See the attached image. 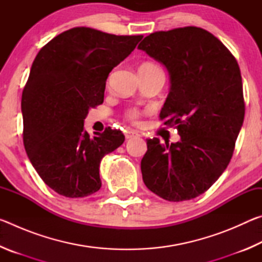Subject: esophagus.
Segmentation results:
<instances>
[{"mask_svg": "<svg viewBox=\"0 0 262 262\" xmlns=\"http://www.w3.org/2000/svg\"><path fill=\"white\" fill-rule=\"evenodd\" d=\"M141 136L140 133L137 130H134V129H128L126 132V137L127 139H133V137H139Z\"/></svg>", "mask_w": 262, "mask_h": 262, "instance_id": "34e87169", "label": "esophagus"}]
</instances>
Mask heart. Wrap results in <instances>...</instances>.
I'll use <instances>...</instances> for the list:
<instances>
[{"label": "heart", "mask_w": 262, "mask_h": 262, "mask_svg": "<svg viewBox=\"0 0 262 262\" xmlns=\"http://www.w3.org/2000/svg\"><path fill=\"white\" fill-rule=\"evenodd\" d=\"M140 69L162 70L161 68L158 67L157 64L152 63V62H144V63H142V64L140 66ZM141 115H142V112H141V111H140L139 108H136V107L128 108V110H126V112H125L126 119H127V120L132 121V122H137V121H139L140 118H141Z\"/></svg>", "instance_id": "obj_1"}]
</instances>
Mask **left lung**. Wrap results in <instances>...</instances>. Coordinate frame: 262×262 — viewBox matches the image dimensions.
Returning <instances> with one entry per match:
<instances>
[{
    "mask_svg": "<svg viewBox=\"0 0 262 262\" xmlns=\"http://www.w3.org/2000/svg\"><path fill=\"white\" fill-rule=\"evenodd\" d=\"M139 48L170 73V94L159 119L180 135L171 144L147 139L142 178L164 200H192L231 161L245 115L241 69L215 35L196 26L150 33Z\"/></svg>",
    "mask_w": 262,
    "mask_h": 262,
    "instance_id": "left-lung-1",
    "label": "left lung"
}]
</instances>
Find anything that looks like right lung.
I'll return each mask as SVG.
<instances>
[{"mask_svg": "<svg viewBox=\"0 0 262 262\" xmlns=\"http://www.w3.org/2000/svg\"><path fill=\"white\" fill-rule=\"evenodd\" d=\"M143 35H115L78 26L56 35L35 56L21 95L23 142L48 187L66 198L99 190V164L125 135L84 130L90 108L104 101L106 79Z\"/></svg>", "mask_w": 262, "mask_h": 262, "instance_id": "right-lung-1", "label": "right lung"}]
</instances>
